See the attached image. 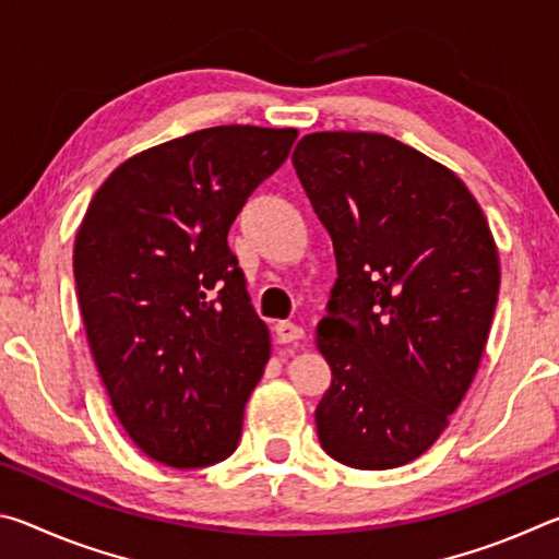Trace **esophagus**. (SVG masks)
Returning <instances> with one entry per match:
<instances>
[{
  "label": "esophagus",
  "mask_w": 559,
  "mask_h": 559,
  "mask_svg": "<svg viewBox=\"0 0 559 559\" xmlns=\"http://www.w3.org/2000/svg\"><path fill=\"white\" fill-rule=\"evenodd\" d=\"M302 335V328L290 323V320H281V323H276V340L278 343H296V340H300Z\"/></svg>",
  "instance_id": "34e87169"
}]
</instances>
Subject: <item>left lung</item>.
Returning <instances> with one entry per match:
<instances>
[{"label":"left lung","instance_id":"8db88e82","mask_svg":"<svg viewBox=\"0 0 559 559\" xmlns=\"http://www.w3.org/2000/svg\"><path fill=\"white\" fill-rule=\"evenodd\" d=\"M290 159L337 261L316 335L333 370L320 447L353 468L404 466L476 377L500 288L496 239L456 173L382 132H310Z\"/></svg>","mask_w":559,"mask_h":559}]
</instances>
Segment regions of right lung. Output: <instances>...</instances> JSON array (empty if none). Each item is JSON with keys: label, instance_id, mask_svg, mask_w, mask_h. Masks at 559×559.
Returning <instances> with one entry per match:
<instances>
[{"label": "right lung", "instance_id": "right-lung-1", "mask_svg": "<svg viewBox=\"0 0 559 559\" xmlns=\"http://www.w3.org/2000/svg\"><path fill=\"white\" fill-rule=\"evenodd\" d=\"M296 128L216 126L132 155L73 243L91 355L122 429L165 466L224 461L271 355L226 234Z\"/></svg>", "mask_w": 559, "mask_h": 559}]
</instances>
